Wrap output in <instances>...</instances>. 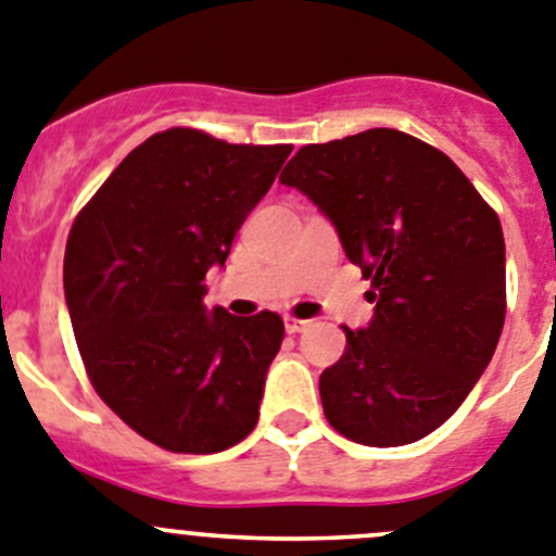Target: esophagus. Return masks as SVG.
Here are the masks:
<instances>
[{
    "label": "esophagus",
    "mask_w": 556,
    "mask_h": 556,
    "mask_svg": "<svg viewBox=\"0 0 556 556\" xmlns=\"http://www.w3.org/2000/svg\"><path fill=\"white\" fill-rule=\"evenodd\" d=\"M307 326H309V320L293 318V315H285V331H288V334H299V331H304Z\"/></svg>",
    "instance_id": "34e87169"
}]
</instances>
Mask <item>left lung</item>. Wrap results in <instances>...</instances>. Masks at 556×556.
Returning a JSON list of instances; mask_svg holds the SVG:
<instances>
[{
  "instance_id": "8db88e82",
  "label": "left lung",
  "mask_w": 556,
  "mask_h": 556,
  "mask_svg": "<svg viewBox=\"0 0 556 556\" xmlns=\"http://www.w3.org/2000/svg\"><path fill=\"white\" fill-rule=\"evenodd\" d=\"M279 180L334 225L376 304L320 372L326 419L367 447L417 442L453 417L500 342V216L453 159L395 128L307 144Z\"/></svg>"
}]
</instances>
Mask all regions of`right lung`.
<instances>
[{"label": "right lung", "mask_w": 556, "mask_h": 556, "mask_svg": "<svg viewBox=\"0 0 556 556\" xmlns=\"http://www.w3.org/2000/svg\"><path fill=\"white\" fill-rule=\"evenodd\" d=\"M290 150L194 128L153 134L71 227L62 282L87 376L128 428L169 453H222L261 417L282 318L207 313L202 295Z\"/></svg>", "instance_id": "1"}]
</instances>
